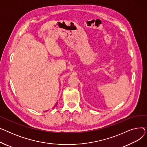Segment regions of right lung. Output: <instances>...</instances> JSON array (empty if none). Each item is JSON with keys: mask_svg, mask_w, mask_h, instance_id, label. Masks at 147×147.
Masks as SVG:
<instances>
[{"mask_svg": "<svg viewBox=\"0 0 147 147\" xmlns=\"http://www.w3.org/2000/svg\"><path fill=\"white\" fill-rule=\"evenodd\" d=\"M57 104H58V102H57V103H56V104H55V106H54V107H53V108H52V109H54V108H55V107H56V106H57ZM48 111V110H46V111Z\"/></svg>", "mask_w": 147, "mask_h": 147, "instance_id": "right-lung-1", "label": "right lung"}]
</instances>
